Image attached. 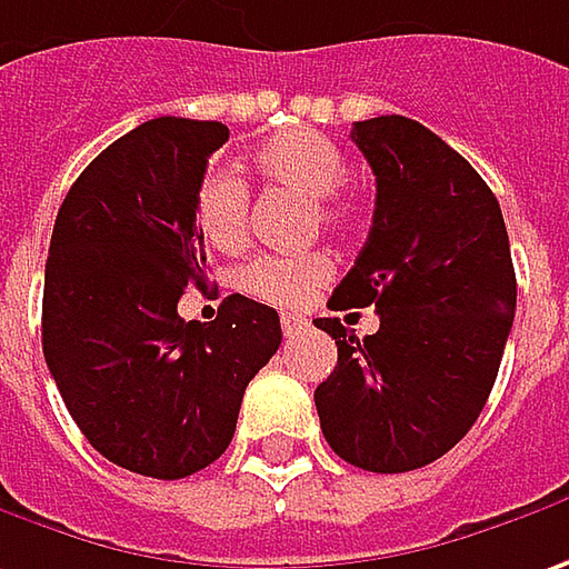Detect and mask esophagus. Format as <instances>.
I'll return each instance as SVG.
<instances>
[{"label":"esophagus","instance_id":"34e87169","mask_svg":"<svg viewBox=\"0 0 569 569\" xmlns=\"http://www.w3.org/2000/svg\"><path fill=\"white\" fill-rule=\"evenodd\" d=\"M280 325H283L286 337H296V333L306 331V328H309V321H306L302 315H292V311H286L283 318H280Z\"/></svg>","mask_w":569,"mask_h":569}]
</instances>
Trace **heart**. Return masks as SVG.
I'll return each mask as SVG.
<instances>
[{"mask_svg": "<svg viewBox=\"0 0 569 569\" xmlns=\"http://www.w3.org/2000/svg\"><path fill=\"white\" fill-rule=\"evenodd\" d=\"M254 168L260 178L273 184L292 187L302 197L315 200L318 219L333 229L347 232L357 222V210L337 190L347 181V159L340 146L311 130H286L267 139L254 152ZM197 229L219 251H236L248 236V187L229 171L207 174L197 197ZM333 277V263L321 251L309 254H258L238 273V286L263 302L273 306H302Z\"/></svg>", "mask_w": 569, "mask_h": 569, "instance_id": "b5f03b06", "label": "heart"}]
</instances>
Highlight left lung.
<instances>
[{
	"mask_svg": "<svg viewBox=\"0 0 569 569\" xmlns=\"http://www.w3.org/2000/svg\"><path fill=\"white\" fill-rule=\"evenodd\" d=\"M350 137L376 174V212L328 309L376 306L379 331L359 340L337 318L315 321L337 343L315 408L343 461L401 475L475 427L512 328L516 270L493 190L452 146L398 113Z\"/></svg>",
	"mask_w": 569,
	"mask_h": 569,
	"instance_id": "obj_1",
	"label": "left lung"
}]
</instances>
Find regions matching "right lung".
Masks as SVG:
<instances>
[{
	"label": "right lung",
	"mask_w": 569,
	"mask_h": 569,
	"mask_svg": "<svg viewBox=\"0 0 569 569\" xmlns=\"http://www.w3.org/2000/svg\"><path fill=\"white\" fill-rule=\"evenodd\" d=\"M226 139L219 120H146L76 178L50 238V376L88 442L142 478L178 481L222 456L283 340L280 315L238 292L210 325L178 315L207 277L193 197Z\"/></svg>",
	"instance_id": "add662e5"
}]
</instances>
